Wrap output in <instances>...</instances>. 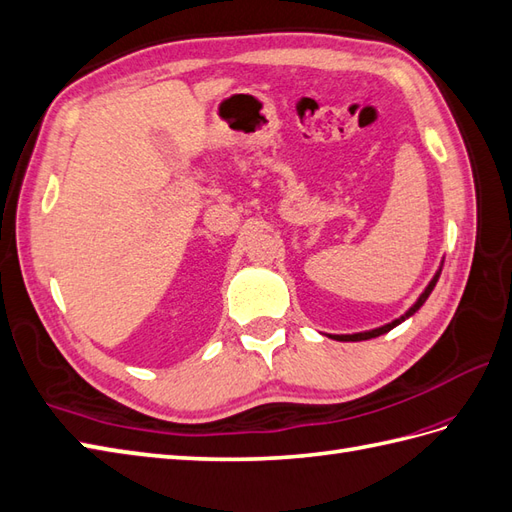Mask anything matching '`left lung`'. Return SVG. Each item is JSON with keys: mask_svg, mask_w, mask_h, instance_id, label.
Masks as SVG:
<instances>
[{"mask_svg": "<svg viewBox=\"0 0 512 512\" xmlns=\"http://www.w3.org/2000/svg\"><path fill=\"white\" fill-rule=\"evenodd\" d=\"M439 276H441V271H436V276L432 278V282L428 284V289L426 291H423L421 293V297L417 299V302H415V306L413 308H410L408 310V313L402 317V319H395V321H391V323H386V326H382V328H376V330H369V332H358V334H330L332 336V339H336V341H367V339H373V336H380V334H384V332H389V330H393L395 326H397V323H402L404 319H408L410 315H413V313H417V310L423 306V302H426V299H428V295L432 293V289H434V284H436V280H439Z\"/></svg>", "mask_w": 512, "mask_h": 512, "instance_id": "obj_1", "label": "left lung"}]
</instances>
